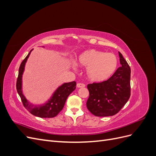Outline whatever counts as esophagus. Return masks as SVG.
Returning <instances> with one entry per match:
<instances>
[{"mask_svg":"<svg viewBox=\"0 0 156 156\" xmlns=\"http://www.w3.org/2000/svg\"><path fill=\"white\" fill-rule=\"evenodd\" d=\"M77 87L78 88H83V87H85V84H84V83H77Z\"/></svg>","mask_w":156,"mask_h":156,"instance_id":"1","label":"esophagus"}]
</instances>
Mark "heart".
I'll list each match as a JSON object with an SVG mask.
<instances>
[{
	"label": "heart",
	"instance_id": "b5f03b06",
	"mask_svg": "<svg viewBox=\"0 0 156 156\" xmlns=\"http://www.w3.org/2000/svg\"><path fill=\"white\" fill-rule=\"evenodd\" d=\"M77 63L81 66L87 68V75L91 81L101 83L115 73L119 60L113 53L90 49L84 51L79 56Z\"/></svg>",
	"mask_w": 156,
	"mask_h": 156
}]
</instances>
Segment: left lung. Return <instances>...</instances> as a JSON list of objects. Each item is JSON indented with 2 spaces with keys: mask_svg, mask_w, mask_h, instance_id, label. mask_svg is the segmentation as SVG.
<instances>
[{
  "mask_svg": "<svg viewBox=\"0 0 156 156\" xmlns=\"http://www.w3.org/2000/svg\"><path fill=\"white\" fill-rule=\"evenodd\" d=\"M121 67L112 76L101 83L88 84L89 97L87 101L88 111L96 116H113L119 112L131 95V69L119 52Z\"/></svg>",
  "mask_w": 156,
  "mask_h": 156,
  "instance_id": "obj_1",
  "label": "left lung"
}]
</instances>
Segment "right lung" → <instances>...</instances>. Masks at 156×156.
<instances>
[{
    "mask_svg": "<svg viewBox=\"0 0 156 156\" xmlns=\"http://www.w3.org/2000/svg\"><path fill=\"white\" fill-rule=\"evenodd\" d=\"M22 61L19 69V74L16 83V88L20 95L23 105L32 115L40 118H53L62 110L64 104L69 94L76 88V82L66 83L59 87L54 92L53 96L43 105H34L27 101L22 92V75L25 69V66L30 52Z\"/></svg>",
    "mask_w": 156,
    "mask_h": 156,
    "instance_id": "add662e5",
    "label": "right lung"
}]
</instances>
